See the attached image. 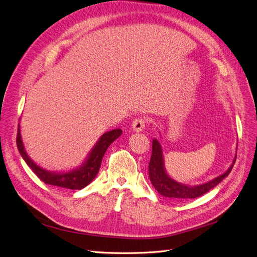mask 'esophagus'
Instances as JSON below:
<instances>
[{"label":"esophagus","mask_w":257,"mask_h":257,"mask_svg":"<svg viewBox=\"0 0 257 257\" xmlns=\"http://www.w3.org/2000/svg\"><path fill=\"white\" fill-rule=\"evenodd\" d=\"M146 122L147 120L145 118H142V116H139V118H136L133 123H132V127L135 132H142L145 128L146 125Z\"/></svg>","instance_id":"esophagus-1"}]
</instances>
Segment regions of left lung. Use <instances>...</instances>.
<instances>
[{
  "instance_id": "obj_1",
  "label": "left lung",
  "mask_w": 257,
  "mask_h": 257,
  "mask_svg": "<svg viewBox=\"0 0 257 257\" xmlns=\"http://www.w3.org/2000/svg\"><path fill=\"white\" fill-rule=\"evenodd\" d=\"M237 157L235 158L230 167L223 175L214 178L212 181H209L205 184H200L197 186H188L169 178L164 169V160H163V152L160 143L157 139L152 142V154L149 163V177L150 181L153 184L161 195L165 197H170L174 199H190L196 198L204 195L208 191L213 189L214 186L219 184L225 177H227L232 169Z\"/></svg>"
}]
</instances>
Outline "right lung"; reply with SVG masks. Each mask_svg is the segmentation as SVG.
I'll return each mask as SVG.
<instances>
[{
	"label": "right lung",
	"instance_id": "obj_1",
	"mask_svg": "<svg viewBox=\"0 0 257 257\" xmlns=\"http://www.w3.org/2000/svg\"><path fill=\"white\" fill-rule=\"evenodd\" d=\"M121 134H122V130L120 128L112 130L103 134V136L100 137L99 141L96 143L95 147L93 148V150L91 151L87 162H85L80 168H77L75 170H72V172L63 173V174L49 173L47 170L37 166L35 163L28 157L27 152L25 151V147H23V144L21 141L19 126H18L16 143H17L18 150L23 160L26 161L29 167L33 170L34 174L40 178L43 182H45L46 184L59 186V188H64L69 190H81L95 178V176L97 175L99 170L102 159L104 157L106 150L108 149V147H109Z\"/></svg>",
	"mask_w": 257,
	"mask_h": 257
}]
</instances>
